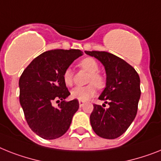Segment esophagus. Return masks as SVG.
<instances>
[{"label":"esophagus","mask_w":161,"mask_h":161,"mask_svg":"<svg viewBox=\"0 0 161 161\" xmlns=\"http://www.w3.org/2000/svg\"><path fill=\"white\" fill-rule=\"evenodd\" d=\"M79 105H80V107H83V106L85 105V102L79 101Z\"/></svg>","instance_id":"1"}]
</instances>
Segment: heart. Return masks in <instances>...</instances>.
Listing matches in <instances>:
<instances>
[{
	"mask_svg": "<svg viewBox=\"0 0 161 161\" xmlns=\"http://www.w3.org/2000/svg\"><path fill=\"white\" fill-rule=\"evenodd\" d=\"M80 69L89 72L87 83L88 86H77L71 91V97L72 99H78L79 101L86 102L96 92V86L98 89H103L105 86V79L101 73L99 72V65L95 58H85L79 62ZM73 71L70 67H67L62 73V80L66 86H71L73 84Z\"/></svg>",
	"mask_w": 161,
	"mask_h": 161,
	"instance_id": "1",
	"label": "heart"
}]
</instances>
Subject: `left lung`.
Listing matches in <instances>:
<instances>
[{"instance_id": "8db88e82", "label": "left lung", "mask_w": 161, "mask_h": 161, "mask_svg": "<svg viewBox=\"0 0 161 161\" xmlns=\"http://www.w3.org/2000/svg\"><path fill=\"white\" fill-rule=\"evenodd\" d=\"M86 53L104 66L106 87L99 99L109 105L105 108L94 104L90 124L100 137L115 139L127 131L136 117L141 96L140 77L131 65L114 54L99 51H86Z\"/></svg>"}]
</instances>
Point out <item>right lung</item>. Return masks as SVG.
<instances>
[{"label":"right lung","instance_id":"obj_1","mask_svg":"<svg viewBox=\"0 0 161 161\" xmlns=\"http://www.w3.org/2000/svg\"><path fill=\"white\" fill-rule=\"evenodd\" d=\"M83 54L77 49H55L34 58L21 75L19 102L31 130L47 140L64 135L79 108L77 99L65 101L71 95L62 80L64 70ZM61 103L54 107V101Z\"/></svg>","mask_w":161,"mask_h":161}]
</instances>
